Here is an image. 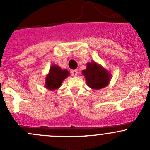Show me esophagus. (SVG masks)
<instances>
[{"label":"esophagus","instance_id":"34e87169","mask_svg":"<svg viewBox=\"0 0 150 150\" xmlns=\"http://www.w3.org/2000/svg\"><path fill=\"white\" fill-rule=\"evenodd\" d=\"M71 73H72V76L76 77L77 75H78V69H74V70H72V72H71Z\"/></svg>","mask_w":150,"mask_h":150}]
</instances>
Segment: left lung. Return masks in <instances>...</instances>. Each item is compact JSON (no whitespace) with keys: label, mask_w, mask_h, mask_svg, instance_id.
<instances>
[{"label":"left lung","mask_w":150,"mask_h":150,"mask_svg":"<svg viewBox=\"0 0 150 150\" xmlns=\"http://www.w3.org/2000/svg\"><path fill=\"white\" fill-rule=\"evenodd\" d=\"M88 86L93 89H101L109 84L110 73L95 62L87 63L86 69L82 71Z\"/></svg>","instance_id":"obj_1"}]
</instances>
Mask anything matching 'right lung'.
<instances>
[{
  "instance_id": "right-lung-1",
  "label": "right lung",
  "mask_w": 150,
  "mask_h": 150,
  "mask_svg": "<svg viewBox=\"0 0 150 150\" xmlns=\"http://www.w3.org/2000/svg\"><path fill=\"white\" fill-rule=\"evenodd\" d=\"M69 75V72L67 69H62L58 65L54 64L50 67L49 72L46 77L45 87L51 91L59 88L62 86L63 81Z\"/></svg>"
}]
</instances>
